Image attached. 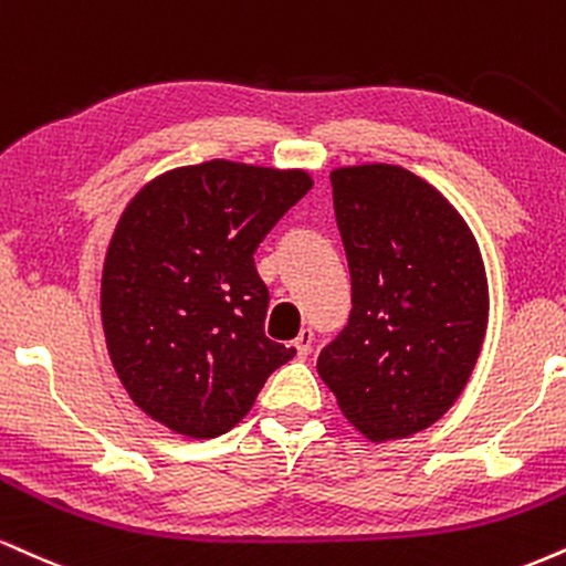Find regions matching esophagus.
I'll use <instances>...</instances> for the list:
<instances>
[{"mask_svg":"<svg viewBox=\"0 0 566 566\" xmlns=\"http://www.w3.org/2000/svg\"><path fill=\"white\" fill-rule=\"evenodd\" d=\"M295 350H297V358H305L311 353V345H313V332L311 329H301L297 332V337H295Z\"/></svg>","mask_w":566,"mask_h":566,"instance_id":"34e87169","label":"esophagus"}]
</instances>
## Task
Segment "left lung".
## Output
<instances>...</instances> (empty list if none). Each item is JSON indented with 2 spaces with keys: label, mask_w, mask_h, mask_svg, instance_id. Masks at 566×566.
Masks as SVG:
<instances>
[{
  "label": "left lung",
  "mask_w": 566,
  "mask_h": 566,
  "mask_svg": "<svg viewBox=\"0 0 566 566\" xmlns=\"http://www.w3.org/2000/svg\"><path fill=\"white\" fill-rule=\"evenodd\" d=\"M353 311L316 371L369 442L432 427L472 377L488 332L480 244L453 202L390 163L332 171Z\"/></svg>",
  "instance_id": "8db88e82"
}]
</instances>
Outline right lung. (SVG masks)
I'll list each match as a JSON object with an SVG mask.
<instances>
[{
    "instance_id": "add662e5",
    "label": "right lung",
    "mask_w": 566,
    "mask_h": 566,
    "mask_svg": "<svg viewBox=\"0 0 566 566\" xmlns=\"http://www.w3.org/2000/svg\"><path fill=\"white\" fill-rule=\"evenodd\" d=\"M313 187L303 168L206 160L155 176L120 213L99 313L120 385L187 438L240 424L295 348L265 337L269 290L253 253Z\"/></svg>"
}]
</instances>
